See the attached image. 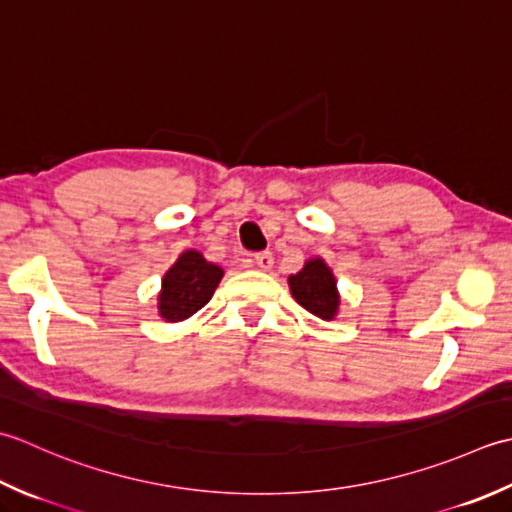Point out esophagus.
Instances as JSON below:
<instances>
[{"label":"esophagus","mask_w":512,"mask_h":512,"mask_svg":"<svg viewBox=\"0 0 512 512\" xmlns=\"http://www.w3.org/2000/svg\"><path fill=\"white\" fill-rule=\"evenodd\" d=\"M254 263L263 271H269L271 267H274V254H271V252H258V254H254Z\"/></svg>","instance_id":"esophagus-1"}]
</instances>
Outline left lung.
Wrapping results in <instances>:
<instances>
[{"label":"left lung","instance_id":"obj_1","mask_svg":"<svg viewBox=\"0 0 512 512\" xmlns=\"http://www.w3.org/2000/svg\"><path fill=\"white\" fill-rule=\"evenodd\" d=\"M291 296L309 314L322 320H333L340 307L336 276L322 258H309L298 274L289 276Z\"/></svg>","mask_w":512,"mask_h":512}]
</instances>
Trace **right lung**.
Masks as SVG:
<instances>
[{"instance_id": "obj_1", "label": "right lung", "mask_w": 512, "mask_h": 512, "mask_svg": "<svg viewBox=\"0 0 512 512\" xmlns=\"http://www.w3.org/2000/svg\"><path fill=\"white\" fill-rule=\"evenodd\" d=\"M221 278V267L207 263L196 249H187L165 271L159 294V316L168 322H181L194 316L210 302Z\"/></svg>"}]
</instances>
